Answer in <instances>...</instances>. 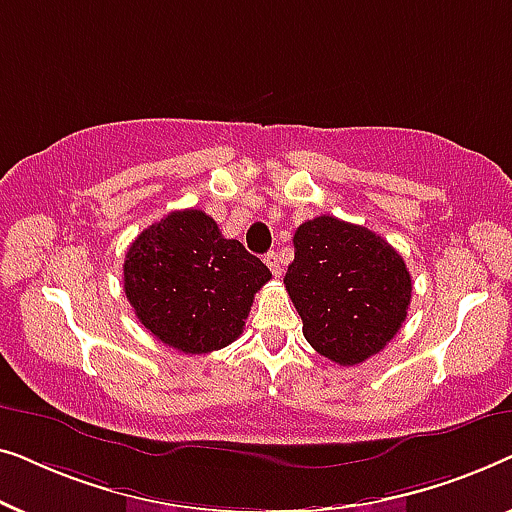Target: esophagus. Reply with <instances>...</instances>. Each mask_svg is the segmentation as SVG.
<instances>
[{"label": "esophagus", "instance_id": "esophagus-1", "mask_svg": "<svg viewBox=\"0 0 512 512\" xmlns=\"http://www.w3.org/2000/svg\"><path fill=\"white\" fill-rule=\"evenodd\" d=\"M265 263H268V268L272 270V275L275 277H282V256L277 254V251H270V254H265Z\"/></svg>", "mask_w": 512, "mask_h": 512}]
</instances>
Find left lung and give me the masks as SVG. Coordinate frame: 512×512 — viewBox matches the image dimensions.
<instances>
[{
	"mask_svg": "<svg viewBox=\"0 0 512 512\" xmlns=\"http://www.w3.org/2000/svg\"><path fill=\"white\" fill-rule=\"evenodd\" d=\"M286 291L321 356L356 366L401 331L412 296L403 256L373 230L317 216L293 235Z\"/></svg>",
	"mask_w": 512,
	"mask_h": 512,
	"instance_id": "8db88e82",
	"label": "left lung"
}]
</instances>
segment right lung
<instances>
[{
    "mask_svg": "<svg viewBox=\"0 0 512 512\" xmlns=\"http://www.w3.org/2000/svg\"><path fill=\"white\" fill-rule=\"evenodd\" d=\"M270 270L242 242L226 240L202 209H181L130 244L123 289L151 335L184 354H207L240 338Z\"/></svg>",
    "mask_w": 512,
    "mask_h": 512,
    "instance_id": "obj_1",
    "label": "right lung"
}]
</instances>
